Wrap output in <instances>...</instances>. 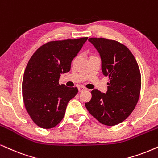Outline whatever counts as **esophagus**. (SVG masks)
I'll list each match as a JSON object with an SVG mask.
<instances>
[{"instance_id": "esophagus-1", "label": "esophagus", "mask_w": 158, "mask_h": 158, "mask_svg": "<svg viewBox=\"0 0 158 158\" xmlns=\"http://www.w3.org/2000/svg\"><path fill=\"white\" fill-rule=\"evenodd\" d=\"M78 89H79V92H82L86 91V90H87V89H86V88L84 87H78Z\"/></svg>"}]
</instances>
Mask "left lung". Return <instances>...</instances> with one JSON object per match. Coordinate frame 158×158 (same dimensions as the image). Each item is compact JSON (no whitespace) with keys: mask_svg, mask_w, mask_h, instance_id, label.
<instances>
[{"mask_svg":"<svg viewBox=\"0 0 158 158\" xmlns=\"http://www.w3.org/2000/svg\"><path fill=\"white\" fill-rule=\"evenodd\" d=\"M100 53L102 71L109 77L108 91L91 92L85 106L90 114L106 126H115L129 116L139 98L141 73L136 60L127 46L106 38L88 40Z\"/></svg>","mask_w":158,"mask_h":158,"instance_id":"8db88e82","label":"left lung"}]
</instances>
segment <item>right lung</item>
Instances as JSON below:
<instances>
[{"label":"right lung","instance_id":"obj_1","mask_svg":"<svg viewBox=\"0 0 158 158\" xmlns=\"http://www.w3.org/2000/svg\"><path fill=\"white\" fill-rule=\"evenodd\" d=\"M88 37L51 41L40 47L25 69L22 95L25 108L34 123L51 129L64 118L69 100L77 87L59 85L61 73L69 72L71 64Z\"/></svg>","mask_w":158,"mask_h":158}]
</instances>
